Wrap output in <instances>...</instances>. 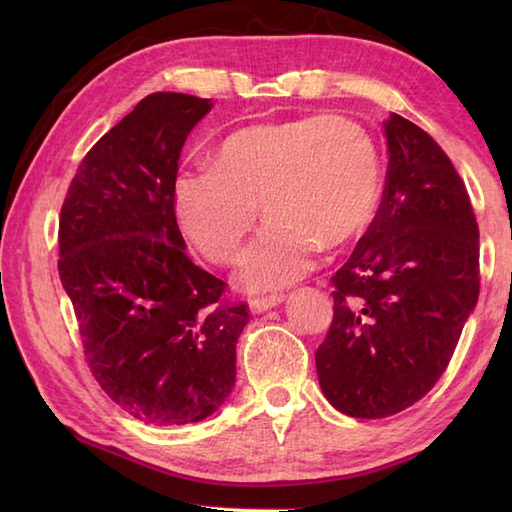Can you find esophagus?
<instances>
[{"label":"esophagus","mask_w":512,"mask_h":512,"mask_svg":"<svg viewBox=\"0 0 512 512\" xmlns=\"http://www.w3.org/2000/svg\"><path fill=\"white\" fill-rule=\"evenodd\" d=\"M286 297L284 295H268V297H255L248 301V308L253 314H259V312H266L270 308H277L281 301H284Z\"/></svg>","instance_id":"1"}]
</instances>
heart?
<instances>
[{
    "label": "heart",
    "mask_w": 512,
    "mask_h": 512,
    "mask_svg": "<svg viewBox=\"0 0 512 512\" xmlns=\"http://www.w3.org/2000/svg\"><path fill=\"white\" fill-rule=\"evenodd\" d=\"M383 193L380 151L365 127L341 116H299L233 129L211 165L182 171L173 200L184 235L215 264H233L257 224L239 279L277 290L306 277L319 248L367 231Z\"/></svg>",
    "instance_id": "1"
}]
</instances>
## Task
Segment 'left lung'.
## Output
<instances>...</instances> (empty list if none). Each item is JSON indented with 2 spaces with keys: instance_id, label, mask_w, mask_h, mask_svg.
Instances as JSON below:
<instances>
[{
  "instance_id": "8db88e82",
  "label": "left lung",
  "mask_w": 512,
  "mask_h": 512,
  "mask_svg": "<svg viewBox=\"0 0 512 512\" xmlns=\"http://www.w3.org/2000/svg\"><path fill=\"white\" fill-rule=\"evenodd\" d=\"M385 136L383 200L332 277L334 319L314 354L330 405L369 420L438 383L480 295V228L453 162L398 114Z\"/></svg>"
}]
</instances>
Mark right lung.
<instances>
[{
  "label": "right lung",
  "instance_id": "obj_1",
  "mask_svg": "<svg viewBox=\"0 0 512 512\" xmlns=\"http://www.w3.org/2000/svg\"><path fill=\"white\" fill-rule=\"evenodd\" d=\"M211 99L145 96L88 156L65 195L59 277L94 378L147 424H191L224 405L250 319L222 279L195 266L173 187L191 129Z\"/></svg>",
  "mask_w": 512,
  "mask_h": 512
}]
</instances>
